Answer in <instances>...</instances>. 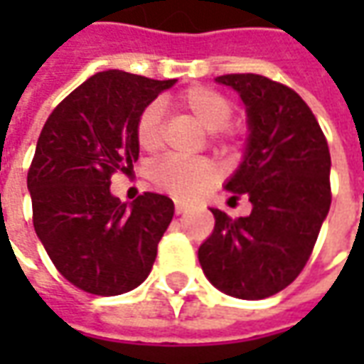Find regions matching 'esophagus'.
I'll list each match as a JSON object with an SVG mask.
<instances>
[{
  "label": "esophagus",
  "mask_w": 364,
  "mask_h": 364,
  "mask_svg": "<svg viewBox=\"0 0 364 364\" xmlns=\"http://www.w3.org/2000/svg\"><path fill=\"white\" fill-rule=\"evenodd\" d=\"M185 210H187V205L181 203V200H177V203H175V214H183Z\"/></svg>",
  "instance_id": "34e87169"
}]
</instances>
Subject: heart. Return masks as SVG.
<instances>
[{
    "label": "heart",
    "mask_w": 364,
    "mask_h": 364,
    "mask_svg": "<svg viewBox=\"0 0 364 364\" xmlns=\"http://www.w3.org/2000/svg\"><path fill=\"white\" fill-rule=\"evenodd\" d=\"M175 105L183 111L191 112L195 119L216 136L228 127L234 117V107L218 91L193 85L175 97ZM134 136L138 146L146 151L158 150L161 146V107L150 103L138 114ZM218 177V167L206 158H179L164 156L154 161L150 167V179L159 189L166 191L175 198H195L203 195Z\"/></svg>",
    "instance_id": "obj_1"
}]
</instances>
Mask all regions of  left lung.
I'll return each instance as SVG.
<instances>
[{"label": "left lung", "instance_id": "1", "mask_svg": "<svg viewBox=\"0 0 364 364\" xmlns=\"http://www.w3.org/2000/svg\"><path fill=\"white\" fill-rule=\"evenodd\" d=\"M247 109L250 138L226 189L250 198V216L218 208L214 230L198 247L208 281L230 296H273L296 279L312 255L331 205L328 140L304 99L257 74L218 75Z\"/></svg>", "mask_w": 364, "mask_h": 364}]
</instances>
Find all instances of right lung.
Returning <instances> with one entry per match:
<instances>
[{"instance_id":"right-lung-1","label":"right lung","mask_w":364,"mask_h":364,"mask_svg":"<svg viewBox=\"0 0 364 364\" xmlns=\"http://www.w3.org/2000/svg\"><path fill=\"white\" fill-rule=\"evenodd\" d=\"M173 83L99 72L44 122L27 175L33 224L54 267L83 292L117 296L150 274L173 200L144 193L127 206L111 195V175L138 159V114Z\"/></svg>"}]
</instances>
